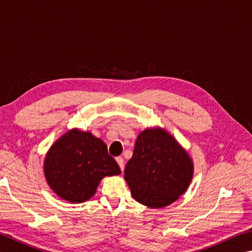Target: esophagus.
<instances>
[{
	"label": "esophagus",
	"instance_id": "1",
	"mask_svg": "<svg viewBox=\"0 0 252 252\" xmlns=\"http://www.w3.org/2000/svg\"><path fill=\"white\" fill-rule=\"evenodd\" d=\"M117 163L119 164V166H120L121 171L123 172V170H125V159H123V158L119 157V158H117Z\"/></svg>",
	"mask_w": 252,
	"mask_h": 252
}]
</instances>
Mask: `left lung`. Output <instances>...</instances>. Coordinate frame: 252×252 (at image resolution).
I'll return each mask as SVG.
<instances>
[{
  "label": "left lung",
  "mask_w": 252,
  "mask_h": 252,
  "mask_svg": "<svg viewBox=\"0 0 252 252\" xmlns=\"http://www.w3.org/2000/svg\"><path fill=\"white\" fill-rule=\"evenodd\" d=\"M193 175L189 154L159 126L138 135L125 170L132 197L150 208H162L177 200L189 189Z\"/></svg>",
  "instance_id": "1"
}]
</instances>
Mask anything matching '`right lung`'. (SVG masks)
<instances>
[{
  "label": "right lung",
  "mask_w": 252,
  "mask_h": 252,
  "mask_svg": "<svg viewBox=\"0 0 252 252\" xmlns=\"http://www.w3.org/2000/svg\"><path fill=\"white\" fill-rule=\"evenodd\" d=\"M120 167L104 142L91 132L72 129L50 146L44 159L48 186L69 203H84L95 194L100 181L119 175Z\"/></svg>",
  "instance_id": "1"
}]
</instances>
